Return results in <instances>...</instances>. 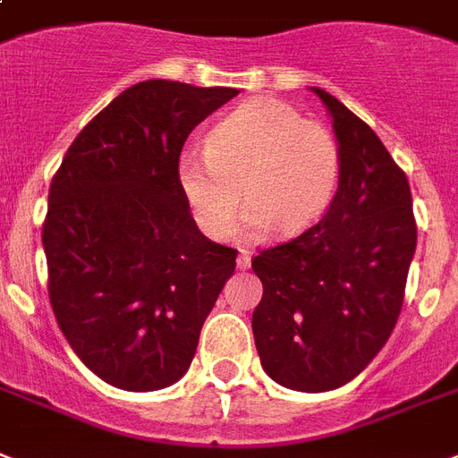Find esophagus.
Here are the masks:
<instances>
[{
    "label": "esophagus",
    "mask_w": 458,
    "mask_h": 458,
    "mask_svg": "<svg viewBox=\"0 0 458 458\" xmlns=\"http://www.w3.org/2000/svg\"><path fill=\"white\" fill-rule=\"evenodd\" d=\"M251 266V254H249L247 249H240V254H237V267H249Z\"/></svg>",
    "instance_id": "1"
}]
</instances>
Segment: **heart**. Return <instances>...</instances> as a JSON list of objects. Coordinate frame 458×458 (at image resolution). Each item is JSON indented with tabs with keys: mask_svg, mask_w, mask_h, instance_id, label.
I'll return each mask as SVG.
<instances>
[{
	"mask_svg": "<svg viewBox=\"0 0 458 458\" xmlns=\"http://www.w3.org/2000/svg\"><path fill=\"white\" fill-rule=\"evenodd\" d=\"M204 150L181 155L176 178L211 240L233 235L240 195L244 228L273 225L280 235H296L325 214L336 191L341 159L334 136L282 100L242 103L207 133Z\"/></svg>",
	"mask_w": 458,
	"mask_h": 458,
	"instance_id": "1",
	"label": "heart"
}]
</instances>
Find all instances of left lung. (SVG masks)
Instances as JSON below:
<instances>
[{
  "label": "left lung",
  "instance_id": "left-lung-1",
  "mask_svg": "<svg viewBox=\"0 0 458 458\" xmlns=\"http://www.w3.org/2000/svg\"><path fill=\"white\" fill-rule=\"evenodd\" d=\"M334 117L341 176L329 209L251 259L263 299L251 318L263 369L284 388L348 384L395 329L416 249L407 174L358 114L313 89Z\"/></svg>",
  "mask_w": 458,
  "mask_h": 458
}]
</instances>
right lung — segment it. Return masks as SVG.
Masks as SVG:
<instances>
[{
    "label": "right lung",
    "mask_w": 458,
    "mask_h": 458,
    "mask_svg": "<svg viewBox=\"0 0 458 458\" xmlns=\"http://www.w3.org/2000/svg\"><path fill=\"white\" fill-rule=\"evenodd\" d=\"M233 96L139 81L77 133L54 174L42 225L48 301L77 358L114 388L183 377L235 273L237 249L197 230L176 178L185 139Z\"/></svg>",
    "instance_id": "obj_1"
}]
</instances>
